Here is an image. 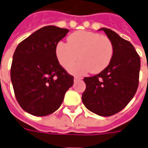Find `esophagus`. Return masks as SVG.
<instances>
[{
	"label": "esophagus",
	"instance_id": "34e87169",
	"mask_svg": "<svg viewBox=\"0 0 148 148\" xmlns=\"http://www.w3.org/2000/svg\"><path fill=\"white\" fill-rule=\"evenodd\" d=\"M81 79H82L81 77H74V82L77 81V80H81Z\"/></svg>",
	"mask_w": 148,
	"mask_h": 148
}]
</instances>
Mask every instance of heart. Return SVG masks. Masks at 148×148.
<instances>
[{
	"mask_svg": "<svg viewBox=\"0 0 148 148\" xmlns=\"http://www.w3.org/2000/svg\"><path fill=\"white\" fill-rule=\"evenodd\" d=\"M114 50L113 42L107 36L82 30L70 35L68 42H58L55 53L58 61L66 69L79 57L81 61L69 68L71 74L79 75L104 71L113 58Z\"/></svg>",
	"mask_w": 148,
	"mask_h": 148,
	"instance_id": "obj_1",
	"label": "heart"
}]
</instances>
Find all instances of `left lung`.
<instances>
[{
	"mask_svg": "<svg viewBox=\"0 0 148 148\" xmlns=\"http://www.w3.org/2000/svg\"><path fill=\"white\" fill-rule=\"evenodd\" d=\"M114 45V56L106 69L84 77L86 90L82 100L85 106L100 116L119 112L132 99L139 86L140 58L130 42L110 29L102 28Z\"/></svg>",
	"mask_w": 148,
	"mask_h": 148,
	"instance_id": "obj_1",
	"label": "left lung"
}]
</instances>
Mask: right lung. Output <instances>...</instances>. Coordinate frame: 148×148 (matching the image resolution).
<instances>
[{
  "instance_id": "add662e5",
  "label": "right lung",
  "mask_w": 148,
  "mask_h": 148,
  "mask_svg": "<svg viewBox=\"0 0 148 148\" xmlns=\"http://www.w3.org/2000/svg\"><path fill=\"white\" fill-rule=\"evenodd\" d=\"M69 30L48 25L35 31L17 45L10 77L17 102L25 111L45 116L56 111L74 77L56 57V45Z\"/></svg>"
}]
</instances>
